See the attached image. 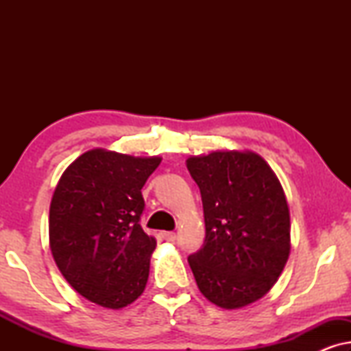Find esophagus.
<instances>
[{"label": "esophagus", "instance_id": "34e87169", "mask_svg": "<svg viewBox=\"0 0 351 351\" xmlns=\"http://www.w3.org/2000/svg\"><path fill=\"white\" fill-rule=\"evenodd\" d=\"M161 238L166 239V241H174L176 239V233L174 232H162Z\"/></svg>", "mask_w": 351, "mask_h": 351}]
</instances>
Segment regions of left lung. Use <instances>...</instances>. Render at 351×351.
I'll use <instances>...</instances> for the list:
<instances>
[{"instance_id":"8db88e82","label":"left lung","mask_w":351,"mask_h":351,"mask_svg":"<svg viewBox=\"0 0 351 351\" xmlns=\"http://www.w3.org/2000/svg\"><path fill=\"white\" fill-rule=\"evenodd\" d=\"M203 198L204 246L189 257L206 299L238 310L275 286L291 252V215L270 165L251 150L186 158Z\"/></svg>"}]
</instances>
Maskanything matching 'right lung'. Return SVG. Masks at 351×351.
I'll return each instance as SVG.
<instances>
[{
    "label": "right lung",
    "instance_id": "1",
    "mask_svg": "<svg viewBox=\"0 0 351 351\" xmlns=\"http://www.w3.org/2000/svg\"><path fill=\"white\" fill-rule=\"evenodd\" d=\"M161 156L107 148L83 153L57 182L49 247L69 285L89 302L119 310L142 295L156 239L138 223L142 186Z\"/></svg>",
    "mask_w": 351,
    "mask_h": 351
}]
</instances>
